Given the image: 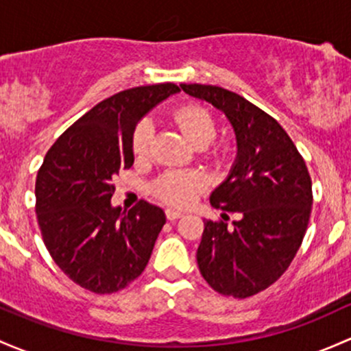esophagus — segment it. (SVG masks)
Wrapping results in <instances>:
<instances>
[{
	"label": "esophagus",
	"mask_w": 351,
	"mask_h": 351,
	"mask_svg": "<svg viewBox=\"0 0 351 351\" xmlns=\"http://www.w3.org/2000/svg\"><path fill=\"white\" fill-rule=\"evenodd\" d=\"M180 217H183V212H180V210H175V208H166V219L168 220H176L180 219Z\"/></svg>",
	"instance_id": "obj_1"
}]
</instances>
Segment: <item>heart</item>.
Returning a JSON list of instances; mask_svg holds the SVG:
<instances>
[{
    "label": "heart",
    "instance_id": "obj_1",
    "mask_svg": "<svg viewBox=\"0 0 351 351\" xmlns=\"http://www.w3.org/2000/svg\"><path fill=\"white\" fill-rule=\"evenodd\" d=\"M176 123L188 141L193 146H206L217 134V126L210 112L200 106H186L180 109L175 116ZM153 138V124L149 121H143L134 132V147L136 154H145L149 147ZM204 186V180L200 175L191 171H166L154 182V191L158 197L171 205H186L193 200L195 195Z\"/></svg>",
    "mask_w": 351,
    "mask_h": 351
}]
</instances>
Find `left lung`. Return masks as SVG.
<instances>
[{
	"label": "left lung",
	"mask_w": 351,
	"mask_h": 351,
	"mask_svg": "<svg viewBox=\"0 0 351 351\" xmlns=\"http://www.w3.org/2000/svg\"><path fill=\"white\" fill-rule=\"evenodd\" d=\"M188 95L227 116L237 156L210 195L220 222L205 220L197 250L202 276L217 293L243 300L274 284L293 263L311 215V178L281 124L235 92L182 84ZM228 213L238 220L224 222Z\"/></svg>",
	"instance_id": "8db88e82"
}]
</instances>
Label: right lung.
I'll return each instance as SVG.
<instances>
[{"mask_svg": "<svg viewBox=\"0 0 351 351\" xmlns=\"http://www.w3.org/2000/svg\"><path fill=\"white\" fill-rule=\"evenodd\" d=\"M176 92L168 82L110 95L45 154L35 183L36 219L51 259L84 289L116 293L145 271L165 212L145 200L129 212L112 206V180L134 163L139 121Z\"/></svg>", "mask_w": 351, "mask_h": 351, "instance_id": "right-lung-1", "label": "right lung"}]
</instances>
